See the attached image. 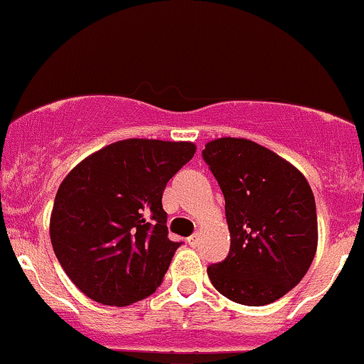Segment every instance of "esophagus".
<instances>
[{"label":"esophagus","instance_id":"esophagus-1","mask_svg":"<svg viewBox=\"0 0 364 364\" xmlns=\"http://www.w3.org/2000/svg\"><path fill=\"white\" fill-rule=\"evenodd\" d=\"M187 243H189V246H198V243H199V234H193V236L187 237Z\"/></svg>","mask_w":364,"mask_h":364}]
</instances>
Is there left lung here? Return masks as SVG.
Here are the masks:
<instances>
[{"label": "left lung", "mask_w": 364, "mask_h": 364, "mask_svg": "<svg viewBox=\"0 0 364 364\" xmlns=\"http://www.w3.org/2000/svg\"><path fill=\"white\" fill-rule=\"evenodd\" d=\"M203 159L224 194L230 232L228 257L210 265V281L243 306L274 302L300 283L316 255L311 186L281 156L246 139L212 140Z\"/></svg>", "instance_id": "8db88e82"}]
</instances>
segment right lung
Returning <instances> with one entry per match:
<instances>
[{
    "mask_svg": "<svg viewBox=\"0 0 364 364\" xmlns=\"http://www.w3.org/2000/svg\"><path fill=\"white\" fill-rule=\"evenodd\" d=\"M194 152L191 142L119 140L85 158L62 181L50 240L85 295L123 307L161 284L182 245L168 240L163 191Z\"/></svg>",
    "mask_w": 364,
    "mask_h": 364,
    "instance_id": "obj_1",
    "label": "right lung"
}]
</instances>
